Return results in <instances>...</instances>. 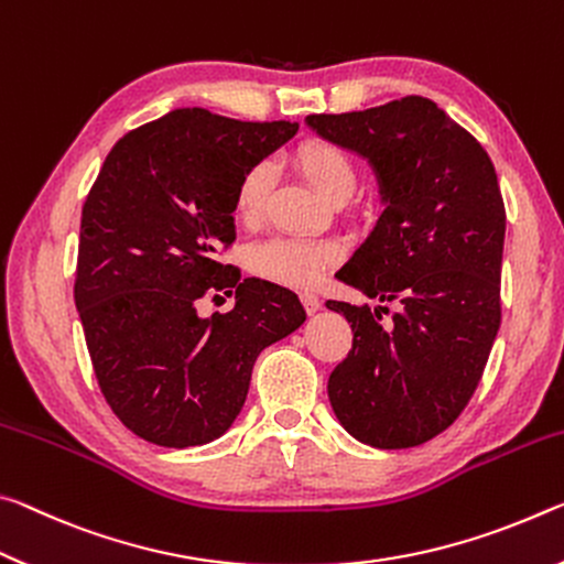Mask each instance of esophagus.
Wrapping results in <instances>:
<instances>
[{
	"label": "esophagus",
	"mask_w": 564,
	"mask_h": 564,
	"mask_svg": "<svg viewBox=\"0 0 564 564\" xmlns=\"http://www.w3.org/2000/svg\"><path fill=\"white\" fill-rule=\"evenodd\" d=\"M300 300H302V304H304V310H307V312H310V315H312V312H317V310L322 307V300L317 297V294H315V292H302V294H300Z\"/></svg>",
	"instance_id": "obj_1"
}]
</instances>
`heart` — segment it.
I'll return each mask as SVG.
<instances>
[{
  "mask_svg": "<svg viewBox=\"0 0 564 564\" xmlns=\"http://www.w3.org/2000/svg\"><path fill=\"white\" fill-rule=\"evenodd\" d=\"M292 164L327 202H345L352 195L357 174L352 156L343 147L312 137L292 150ZM272 187V170L267 162L247 167L235 187V217L245 225H254L262 217ZM339 245L332 239L272 237L252 247L249 270L284 288L307 290L319 282L329 267L339 262Z\"/></svg>",
  "mask_w": 564,
  "mask_h": 564,
  "instance_id": "obj_1",
  "label": "heart"
}]
</instances>
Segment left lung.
<instances>
[{
	"mask_svg": "<svg viewBox=\"0 0 564 564\" xmlns=\"http://www.w3.org/2000/svg\"><path fill=\"white\" fill-rule=\"evenodd\" d=\"M319 137L362 154L384 212L335 276L369 310L329 300L352 327L332 369V410L349 435L380 449L437 437L473 400L500 329L505 202L497 172L465 127L417 95L345 115H310Z\"/></svg>",
	"mask_w": 564,
	"mask_h": 564,
	"instance_id": "8db88e82",
	"label": "left lung"
}]
</instances>
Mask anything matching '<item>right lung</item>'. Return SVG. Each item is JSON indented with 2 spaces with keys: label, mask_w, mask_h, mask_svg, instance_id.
Here are the masks:
<instances>
[{
  "label": "right lung",
  "mask_w": 564,
  "mask_h": 564,
  "mask_svg": "<svg viewBox=\"0 0 564 564\" xmlns=\"http://www.w3.org/2000/svg\"><path fill=\"white\" fill-rule=\"evenodd\" d=\"M297 132L174 109L127 132L82 207L74 304L99 390L160 447L219 437L242 410L257 355L304 322L297 294L219 262L235 242V187ZM236 310L196 315L205 293Z\"/></svg>",
  "instance_id": "obj_1"
}]
</instances>
